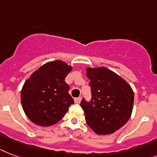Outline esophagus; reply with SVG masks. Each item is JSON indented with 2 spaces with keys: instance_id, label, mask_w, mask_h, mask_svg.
<instances>
[{
  "instance_id": "34e87169",
  "label": "esophagus",
  "mask_w": 157,
  "mask_h": 157,
  "mask_svg": "<svg viewBox=\"0 0 157 157\" xmlns=\"http://www.w3.org/2000/svg\"><path fill=\"white\" fill-rule=\"evenodd\" d=\"M81 100H82L81 97H78V98H75V103H78H78H80Z\"/></svg>"
}]
</instances>
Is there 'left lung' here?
Listing matches in <instances>:
<instances>
[{"label": "left lung", "mask_w": 157, "mask_h": 157, "mask_svg": "<svg viewBox=\"0 0 157 157\" xmlns=\"http://www.w3.org/2000/svg\"><path fill=\"white\" fill-rule=\"evenodd\" d=\"M92 98L82 99L80 106L86 124L98 135H108L119 130L130 119L134 92L117 74L106 67L86 68Z\"/></svg>", "instance_id": "obj_1"}]
</instances>
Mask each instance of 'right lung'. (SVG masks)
<instances>
[{
	"label": "right lung",
	"instance_id": "right-lung-1",
	"mask_svg": "<svg viewBox=\"0 0 157 157\" xmlns=\"http://www.w3.org/2000/svg\"><path fill=\"white\" fill-rule=\"evenodd\" d=\"M72 67L61 60L42 65L25 82L21 102L26 116L41 127L54 125L63 119L74 99L65 78Z\"/></svg>",
	"mask_w": 157,
	"mask_h": 157
}]
</instances>
